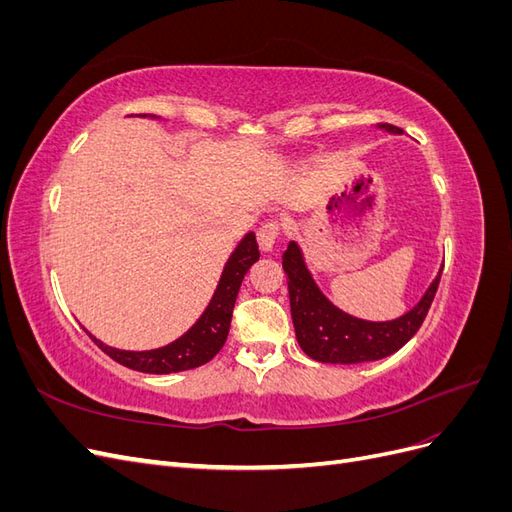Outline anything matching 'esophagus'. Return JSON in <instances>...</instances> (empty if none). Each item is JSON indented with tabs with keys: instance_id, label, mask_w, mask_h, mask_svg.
<instances>
[{
	"instance_id": "1",
	"label": "esophagus",
	"mask_w": 512,
	"mask_h": 512,
	"mask_svg": "<svg viewBox=\"0 0 512 512\" xmlns=\"http://www.w3.org/2000/svg\"><path fill=\"white\" fill-rule=\"evenodd\" d=\"M277 235H280V224L273 222V220L262 224V226L256 230V239H258L260 252H271L273 245H275Z\"/></svg>"
}]
</instances>
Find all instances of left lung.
<instances>
[{
	"mask_svg": "<svg viewBox=\"0 0 512 512\" xmlns=\"http://www.w3.org/2000/svg\"><path fill=\"white\" fill-rule=\"evenodd\" d=\"M378 128L389 134H401V130L391 123H378ZM282 265L288 275L290 314L301 350L318 363L335 365L378 361L397 352L423 324L442 275L440 267L438 275L433 277V282L410 312L395 320L374 322L350 316L327 299L312 271L307 269L297 241L288 243L282 254Z\"/></svg>",
	"mask_w": 512,
	"mask_h": 512,
	"instance_id": "8db88e82",
	"label": "left lung"
}]
</instances>
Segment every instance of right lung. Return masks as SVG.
I'll return each instance as SVG.
<instances>
[{
  "mask_svg": "<svg viewBox=\"0 0 512 512\" xmlns=\"http://www.w3.org/2000/svg\"><path fill=\"white\" fill-rule=\"evenodd\" d=\"M136 117L160 119L158 115H136ZM258 256L260 254H258L256 235L252 230L245 232V237L237 243L235 250H232V254L228 256L220 275V282L215 286L213 297L205 307V312L200 314V318L192 324V327L181 337H177L175 342L153 348V350H119L113 346H106L87 329L85 333L94 339V344L102 352L111 356L113 361H117L123 367L143 371V374H175V371H185V369L205 365L222 350L226 342L232 307H235L243 275L258 260Z\"/></svg>",
  "mask_w": 512,
  "mask_h": 512,
  "instance_id": "right-lung-1",
  "label": "right lung"
}]
</instances>
